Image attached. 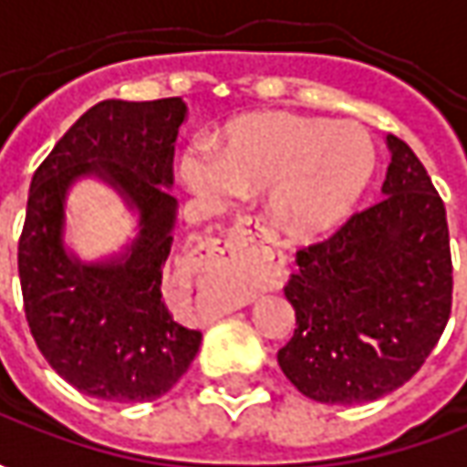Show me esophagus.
Masks as SVG:
<instances>
[{"label": "esophagus", "instance_id": "obj_1", "mask_svg": "<svg viewBox=\"0 0 467 467\" xmlns=\"http://www.w3.org/2000/svg\"><path fill=\"white\" fill-rule=\"evenodd\" d=\"M233 243L237 248H253L258 250L264 255L265 261L271 264L282 265L284 255L279 250V240H276V233L265 224L264 217L253 214V217L237 219L233 230Z\"/></svg>", "mask_w": 467, "mask_h": 467}]
</instances>
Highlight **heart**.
Returning a JSON list of instances; mask_svg holds the SVG:
<instances>
[{
	"mask_svg": "<svg viewBox=\"0 0 467 467\" xmlns=\"http://www.w3.org/2000/svg\"><path fill=\"white\" fill-rule=\"evenodd\" d=\"M372 172L375 147L364 126L295 113L237 119L219 139V152L193 144L181 157L183 183L212 202L271 185L274 217L297 234L338 227Z\"/></svg>",
	"mask_w": 467,
	"mask_h": 467,
	"instance_id": "heart-1",
	"label": "heart"
}]
</instances>
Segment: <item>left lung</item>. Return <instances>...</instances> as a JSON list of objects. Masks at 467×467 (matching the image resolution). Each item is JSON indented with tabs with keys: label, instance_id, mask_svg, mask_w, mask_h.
<instances>
[{
	"label": "left lung",
	"instance_id": "obj_1",
	"mask_svg": "<svg viewBox=\"0 0 467 467\" xmlns=\"http://www.w3.org/2000/svg\"><path fill=\"white\" fill-rule=\"evenodd\" d=\"M385 199L297 250L284 295L297 315L279 367L320 403H367L409 382L452 310L444 203L421 160L388 134Z\"/></svg>",
	"mask_w": 467,
	"mask_h": 467
}]
</instances>
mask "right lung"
I'll return each mask as SVG.
<instances>
[{"mask_svg": "<svg viewBox=\"0 0 467 467\" xmlns=\"http://www.w3.org/2000/svg\"><path fill=\"white\" fill-rule=\"evenodd\" d=\"M183 119L181 98L103 100L77 119L30 181L17 245L25 317L46 362L92 398L154 400L202 346V330L175 320L165 299L178 209L168 188ZM88 174L113 184L140 214L135 243L100 265H82L63 248L66 193Z\"/></svg>", "mask_w": 467, "mask_h": 467, "instance_id": "1", "label": "right lung"}]
</instances>
